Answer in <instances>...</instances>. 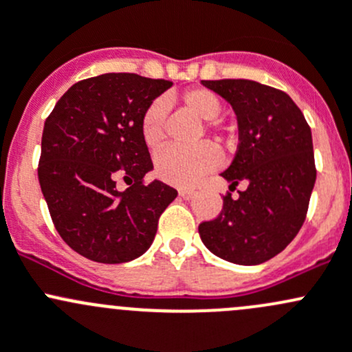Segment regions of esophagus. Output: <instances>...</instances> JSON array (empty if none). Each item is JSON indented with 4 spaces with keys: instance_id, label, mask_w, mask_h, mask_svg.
<instances>
[{
    "instance_id": "34e87169",
    "label": "esophagus",
    "mask_w": 352,
    "mask_h": 352,
    "mask_svg": "<svg viewBox=\"0 0 352 352\" xmlns=\"http://www.w3.org/2000/svg\"><path fill=\"white\" fill-rule=\"evenodd\" d=\"M193 195H195V191L193 190H188V188H181V190H179V197L184 198V200H190V198L193 197Z\"/></svg>"
}]
</instances>
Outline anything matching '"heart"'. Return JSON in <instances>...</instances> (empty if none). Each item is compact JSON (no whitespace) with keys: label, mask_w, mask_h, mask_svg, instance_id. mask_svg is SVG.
Masks as SVG:
<instances>
[{"label":"heart","mask_w":352,"mask_h":352,"mask_svg":"<svg viewBox=\"0 0 352 352\" xmlns=\"http://www.w3.org/2000/svg\"><path fill=\"white\" fill-rule=\"evenodd\" d=\"M181 104L195 117L205 120V129L220 137H230V129L215 120L222 111V101L206 88H191L181 95ZM166 103L162 100L152 101L146 108L140 122L142 139L149 149H157L164 142ZM220 162V154L213 144L201 142L193 147H168L155 157V175L162 181L177 186L195 184L203 175L215 169Z\"/></svg>","instance_id":"b5f03b06"}]
</instances>
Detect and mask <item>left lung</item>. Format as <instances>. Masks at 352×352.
<instances>
[{"mask_svg": "<svg viewBox=\"0 0 352 352\" xmlns=\"http://www.w3.org/2000/svg\"><path fill=\"white\" fill-rule=\"evenodd\" d=\"M226 98L239 122V146L227 171L239 198L223 197L222 212L198 226L203 244L235 264H261L295 239L305 222L315 169L311 132L285 91L249 79L201 81Z\"/></svg>", "mask_w": 352, "mask_h": 352, "instance_id": "left-lung-1", "label": "left lung"}]
</instances>
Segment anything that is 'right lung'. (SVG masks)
I'll list each match as a JSON object with an SVG mask.
<instances>
[{
	"label": "right lung",
	"mask_w": 352,
	"mask_h": 352,
	"mask_svg": "<svg viewBox=\"0 0 352 352\" xmlns=\"http://www.w3.org/2000/svg\"><path fill=\"white\" fill-rule=\"evenodd\" d=\"M173 81L108 72L76 82L47 117L38 183L56 230L78 254L104 264L149 249L177 191L146 183L152 159L140 132L146 108ZM129 188L118 190V177Z\"/></svg>",
	"instance_id": "add662e5"
}]
</instances>
